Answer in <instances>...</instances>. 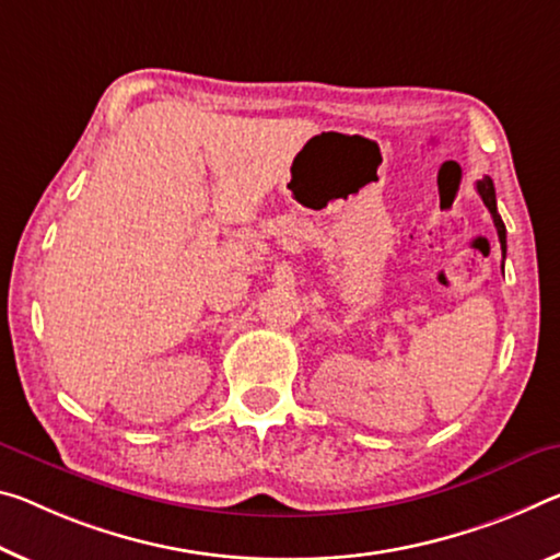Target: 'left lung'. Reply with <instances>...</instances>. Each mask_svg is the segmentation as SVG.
<instances>
[{
    "label": "left lung",
    "instance_id": "1",
    "mask_svg": "<svg viewBox=\"0 0 560 560\" xmlns=\"http://www.w3.org/2000/svg\"><path fill=\"white\" fill-rule=\"evenodd\" d=\"M476 191L481 194L483 203L488 207V211H491L493 224H495V232H499V242H501V248H503V254H505V226H503V219H501V214H499V209H495V189H493L491 176H483L481 182H476Z\"/></svg>",
    "mask_w": 560,
    "mask_h": 560
}]
</instances>
